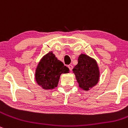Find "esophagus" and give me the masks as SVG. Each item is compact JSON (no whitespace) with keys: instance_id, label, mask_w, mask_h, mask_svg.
<instances>
[{"instance_id":"1","label":"esophagus","mask_w":128,"mask_h":128,"mask_svg":"<svg viewBox=\"0 0 128 128\" xmlns=\"http://www.w3.org/2000/svg\"><path fill=\"white\" fill-rule=\"evenodd\" d=\"M68 68H69V69H70V71H72V68H73V67H72V65H71V64H70V65L68 66Z\"/></svg>"}]
</instances>
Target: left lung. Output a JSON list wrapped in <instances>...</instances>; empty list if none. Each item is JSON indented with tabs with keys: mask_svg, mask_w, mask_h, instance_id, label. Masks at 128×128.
I'll return each instance as SVG.
<instances>
[{
	"mask_svg": "<svg viewBox=\"0 0 128 128\" xmlns=\"http://www.w3.org/2000/svg\"><path fill=\"white\" fill-rule=\"evenodd\" d=\"M77 65L72 69L79 86L85 91L96 85L99 80L100 72L97 63L85 54L79 56Z\"/></svg>",
	"mask_w": 128,
	"mask_h": 128,
	"instance_id": "8db88e82",
	"label": "left lung"
}]
</instances>
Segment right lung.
Instances as JSON below:
<instances>
[{
    "mask_svg": "<svg viewBox=\"0 0 128 128\" xmlns=\"http://www.w3.org/2000/svg\"><path fill=\"white\" fill-rule=\"evenodd\" d=\"M69 71V68L57 60L52 52H48L42 58L36 69V82L44 89L52 90L57 86L60 74Z\"/></svg>",
    "mask_w": 128,
    "mask_h": 128,
    "instance_id": "right-lung-1",
    "label": "right lung"
}]
</instances>
